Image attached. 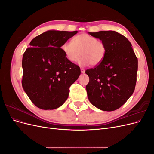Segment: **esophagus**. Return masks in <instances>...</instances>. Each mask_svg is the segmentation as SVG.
<instances>
[{
  "instance_id": "esophagus-1",
  "label": "esophagus",
  "mask_w": 154,
  "mask_h": 154,
  "mask_svg": "<svg viewBox=\"0 0 154 154\" xmlns=\"http://www.w3.org/2000/svg\"><path fill=\"white\" fill-rule=\"evenodd\" d=\"M81 72L82 73H85V69H83V68H81Z\"/></svg>"
}]
</instances>
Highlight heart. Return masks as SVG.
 <instances>
[{
  "mask_svg": "<svg viewBox=\"0 0 154 154\" xmlns=\"http://www.w3.org/2000/svg\"><path fill=\"white\" fill-rule=\"evenodd\" d=\"M72 42H66L61 49L69 62H74L82 54L78 62L80 66H95L103 61L106 52L103 41L87 33L78 35L72 38Z\"/></svg>",
  "mask_w": 154,
  "mask_h": 154,
  "instance_id": "b5f03b06",
  "label": "heart"
}]
</instances>
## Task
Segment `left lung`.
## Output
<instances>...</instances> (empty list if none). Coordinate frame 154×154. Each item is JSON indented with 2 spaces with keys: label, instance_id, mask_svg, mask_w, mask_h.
I'll use <instances>...</instances> for the list:
<instances>
[{
  "label": "left lung",
  "instance_id": "obj_1",
  "mask_svg": "<svg viewBox=\"0 0 154 154\" xmlns=\"http://www.w3.org/2000/svg\"><path fill=\"white\" fill-rule=\"evenodd\" d=\"M103 41L105 57L99 65L88 69L86 86L91 103L101 110L120 108L132 96L137 80V58L132 44L123 35L114 31L89 32Z\"/></svg>",
  "mask_w": 154,
  "mask_h": 154
}]
</instances>
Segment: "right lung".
<instances>
[{
    "label": "right lung",
    "mask_w": 154,
    "mask_h": 154,
    "mask_svg": "<svg viewBox=\"0 0 154 154\" xmlns=\"http://www.w3.org/2000/svg\"><path fill=\"white\" fill-rule=\"evenodd\" d=\"M78 32L48 31L36 36L23 54L22 85L38 108L53 110L67 99L80 68L66 58L61 46Z\"/></svg>",
    "instance_id": "obj_1"
}]
</instances>
